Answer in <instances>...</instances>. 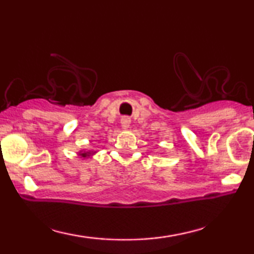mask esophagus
<instances>
[{
	"label": "esophagus",
	"mask_w": 254,
	"mask_h": 254,
	"mask_svg": "<svg viewBox=\"0 0 254 254\" xmlns=\"http://www.w3.org/2000/svg\"><path fill=\"white\" fill-rule=\"evenodd\" d=\"M130 126V119L128 117H124L123 119H121V127L124 128V129H128Z\"/></svg>",
	"instance_id": "esophagus-1"
}]
</instances>
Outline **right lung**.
Here are the masks:
<instances>
[{
    "label": "right lung",
    "mask_w": 254,
    "mask_h": 254,
    "mask_svg": "<svg viewBox=\"0 0 254 254\" xmlns=\"http://www.w3.org/2000/svg\"><path fill=\"white\" fill-rule=\"evenodd\" d=\"M92 154H95V152H92V151H79V156H82V157H89V156H91Z\"/></svg>",
    "instance_id": "1"
}]
</instances>
